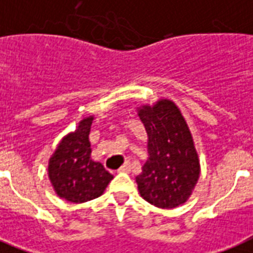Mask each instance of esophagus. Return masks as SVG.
I'll return each instance as SVG.
<instances>
[{
	"mask_svg": "<svg viewBox=\"0 0 253 253\" xmlns=\"http://www.w3.org/2000/svg\"><path fill=\"white\" fill-rule=\"evenodd\" d=\"M130 169H131L130 164H129V163H125L124 166L120 167V169H119L118 172L119 173H129V172H130Z\"/></svg>",
	"mask_w": 253,
	"mask_h": 253,
	"instance_id": "34e87169",
	"label": "esophagus"
}]
</instances>
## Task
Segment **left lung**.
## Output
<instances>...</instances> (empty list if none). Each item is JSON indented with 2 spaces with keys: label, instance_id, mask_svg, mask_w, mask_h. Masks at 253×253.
<instances>
[{
  "label": "left lung",
  "instance_id": "8db88e82",
  "mask_svg": "<svg viewBox=\"0 0 253 253\" xmlns=\"http://www.w3.org/2000/svg\"><path fill=\"white\" fill-rule=\"evenodd\" d=\"M147 133L149 158L135 177L141 197L152 206L172 210L186 203L197 185L200 163L193 134L177 104L159 99L137 108Z\"/></svg>",
  "mask_w": 253,
  "mask_h": 253
}]
</instances>
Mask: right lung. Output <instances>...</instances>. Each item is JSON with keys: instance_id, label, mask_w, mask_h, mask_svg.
Wrapping results in <instances>:
<instances>
[{"instance_id": "obj_1", "label": "right lung", "mask_w": 253, "mask_h": 253, "mask_svg": "<svg viewBox=\"0 0 253 253\" xmlns=\"http://www.w3.org/2000/svg\"><path fill=\"white\" fill-rule=\"evenodd\" d=\"M94 116L80 120L50 156L47 174L54 191L71 203H85L101 197L114 176L91 159L89 134Z\"/></svg>"}]
</instances>
